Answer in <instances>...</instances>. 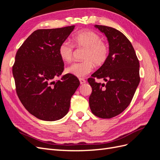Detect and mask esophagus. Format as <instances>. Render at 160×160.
Listing matches in <instances>:
<instances>
[{"mask_svg": "<svg viewBox=\"0 0 160 160\" xmlns=\"http://www.w3.org/2000/svg\"><path fill=\"white\" fill-rule=\"evenodd\" d=\"M79 81H80V83L82 85V84H84V83H86V81L84 79H83V78H80L79 79Z\"/></svg>", "mask_w": 160, "mask_h": 160, "instance_id": "34e87169", "label": "esophagus"}]
</instances>
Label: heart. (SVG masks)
I'll use <instances>...</instances> for the list:
<instances>
[{"mask_svg":"<svg viewBox=\"0 0 160 160\" xmlns=\"http://www.w3.org/2000/svg\"><path fill=\"white\" fill-rule=\"evenodd\" d=\"M73 45L85 49L83 61L76 62L66 68V72L77 77H83L93 70L94 64L103 65L107 61L109 48L105 42L101 41L99 34L90 30L78 31L72 37ZM68 41L61 42L59 47V55L62 61L69 62L73 55L74 46Z\"/></svg>","mask_w":160,"mask_h":160,"instance_id":"obj_1","label":"heart"}]
</instances>
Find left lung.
<instances>
[{
    "label": "left lung",
    "instance_id": "8db88e82",
    "mask_svg": "<svg viewBox=\"0 0 160 160\" xmlns=\"http://www.w3.org/2000/svg\"><path fill=\"white\" fill-rule=\"evenodd\" d=\"M107 37L109 45L108 59L88 79L92 88L90 109L95 116L112 118L126 109L139 83V62L128 38L114 28L95 25ZM103 78L106 84L97 83Z\"/></svg>",
    "mask_w": 160,
    "mask_h": 160
}]
</instances>
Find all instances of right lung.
<instances>
[{"mask_svg":"<svg viewBox=\"0 0 160 160\" xmlns=\"http://www.w3.org/2000/svg\"><path fill=\"white\" fill-rule=\"evenodd\" d=\"M75 25L34 31L18 49L12 66L16 92L31 114L44 121L60 119L68 113L72 95L79 86L77 77L67 73L61 80L64 62L59 47Z\"/></svg>","mask_w":160,"mask_h":160,"instance_id":"1","label":"right lung"}]
</instances>
